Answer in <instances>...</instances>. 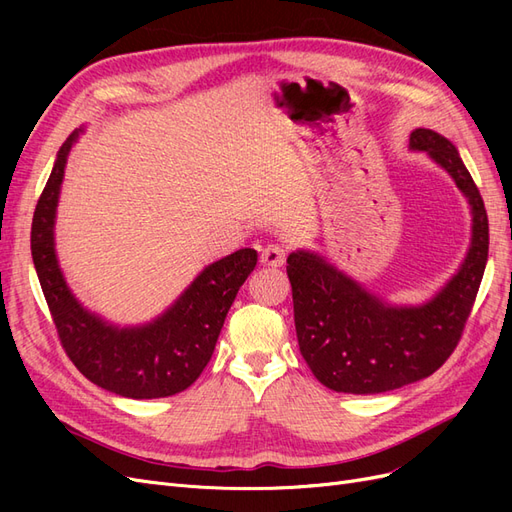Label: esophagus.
<instances>
[{
  "label": "esophagus",
  "instance_id": "esophagus-1",
  "mask_svg": "<svg viewBox=\"0 0 512 512\" xmlns=\"http://www.w3.org/2000/svg\"><path fill=\"white\" fill-rule=\"evenodd\" d=\"M260 262L265 267H282L286 262V247L280 243H269L262 247Z\"/></svg>",
  "mask_w": 512,
  "mask_h": 512
}]
</instances>
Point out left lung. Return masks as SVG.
<instances>
[{"label": "left lung", "mask_w": 512, "mask_h": 512, "mask_svg": "<svg viewBox=\"0 0 512 512\" xmlns=\"http://www.w3.org/2000/svg\"><path fill=\"white\" fill-rule=\"evenodd\" d=\"M410 149L427 151L468 198L470 250L436 297L410 307L384 303L314 252L288 256L299 350L314 376L337 393H386L431 376L457 348L483 280L489 220L457 147L438 132L416 128Z\"/></svg>", "instance_id": "left-lung-1"}]
</instances>
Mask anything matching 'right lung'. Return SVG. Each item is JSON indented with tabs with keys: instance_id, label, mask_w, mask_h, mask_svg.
Returning a JSON list of instances; mask_svg holds the SVG:
<instances>
[{
	"instance_id": "right-lung-1",
	"label": "right lung",
	"mask_w": 512,
	"mask_h": 512,
	"mask_svg": "<svg viewBox=\"0 0 512 512\" xmlns=\"http://www.w3.org/2000/svg\"><path fill=\"white\" fill-rule=\"evenodd\" d=\"M74 130L57 151L32 222V258L57 335L70 361L102 389L130 399L170 397L203 374L228 309L256 267V250H239L198 273L162 316L143 327H115L85 309L68 288L55 254V211Z\"/></svg>"
}]
</instances>
